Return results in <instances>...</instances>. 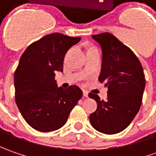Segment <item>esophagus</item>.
<instances>
[{
	"instance_id": "esophagus-1",
	"label": "esophagus",
	"mask_w": 156,
	"mask_h": 156,
	"mask_svg": "<svg viewBox=\"0 0 156 156\" xmlns=\"http://www.w3.org/2000/svg\"><path fill=\"white\" fill-rule=\"evenodd\" d=\"M82 92H83V96H85V97H87L88 96V92H87V90H82Z\"/></svg>"
}]
</instances>
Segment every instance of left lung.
Wrapping results in <instances>:
<instances>
[{
    "label": "left lung",
    "instance_id": "8db88e82",
    "mask_svg": "<svg viewBox=\"0 0 156 156\" xmlns=\"http://www.w3.org/2000/svg\"><path fill=\"white\" fill-rule=\"evenodd\" d=\"M102 50L101 83L108 87V99L98 94L88 96L97 102V108L89 115L94 129L114 135L126 129L140 109L145 88V75L139 59L129 47L110 33L92 35Z\"/></svg>",
    "mask_w": 156,
    "mask_h": 156
}]
</instances>
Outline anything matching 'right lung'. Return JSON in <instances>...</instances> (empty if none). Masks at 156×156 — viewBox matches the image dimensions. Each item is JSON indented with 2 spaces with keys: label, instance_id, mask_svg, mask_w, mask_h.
<instances>
[{
  "label": "right lung",
  "instance_id": "1",
  "mask_svg": "<svg viewBox=\"0 0 156 156\" xmlns=\"http://www.w3.org/2000/svg\"><path fill=\"white\" fill-rule=\"evenodd\" d=\"M81 37L48 34L28 46L15 72V102L27 123L35 130L62 128L82 96L79 87H57L55 72L63 71L66 53Z\"/></svg>",
  "mask_w": 156,
  "mask_h": 156
}]
</instances>
